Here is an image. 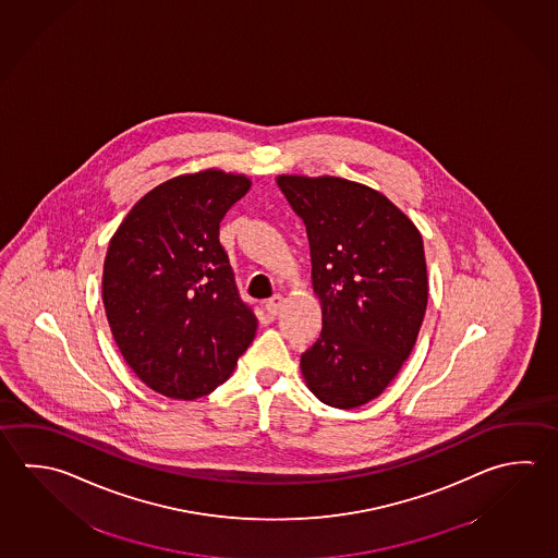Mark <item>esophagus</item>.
<instances>
[{
    "instance_id": "1",
    "label": "esophagus",
    "mask_w": 558,
    "mask_h": 558,
    "mask_svg": "<svg viewBox=\"0 0 558 558\" xmlns=\"http://www.w3.org/2000/svg\"><path fill=\"white\" fill-rule=\"evenodd\" d=\"M281 306H283V296L281 294H274L269 301H265V308H267L269 315H277L281 311Z\"/></svg>"
}]
</instances>
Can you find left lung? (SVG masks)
Here are the masks:
<instances>
[{"label":"left lung","mask_w":558,"mask_h":558,"mask_svg":"<svg viewBox=\"0 0 558 558\" xmlns=\"http://www.w3.org/2000/svg\"><path fill=\"white\" fill-rule=\"evenodd\" d=\"M277 184L306 226L323 306L320 338L301 355L304 381L325 405H365L399 374L423 325V238L365 184L299 174H281Z\"/></svg>","instance_id":"left-lung-1"}]
</instances>
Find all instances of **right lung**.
<instances>
[{
  "instance_id": "add662e5",
  "label": "right lung",
  "mask_w": 558,
  "mask_h": 558,
  "mask_svg": "<svg viewBox=\"0 0 558 558\" xmlns=\"http://www.w3.org/2000/svg\"><path fill=\"white\" fill-rule=\"evenodd\" d=\"M250 186L245 174L218 169L174 177L145 194L110 240L101 301L113 340L161 396L213 393L254 342L257 318L218 238Z\"/></svg>"
}]
</instances>
